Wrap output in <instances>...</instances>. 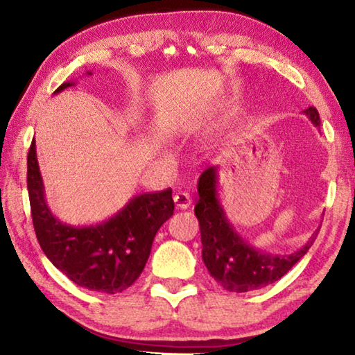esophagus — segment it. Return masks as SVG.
<instances>
[{"label":"esophagus","mask_w":355,"mask_h":355,"mask_svg":"<svg viewBox=\"0 0 355 355\" xmlns=\"http://www.w3.org/2000/svg\"><path fill=\"white\" fill-rule=\"evenodd\" d=\"M173 202H175V206H177L178 209L186 210L187 207H189V206L192 205V198H191L189 193L178 192V193L173 195Z\"/></svg>","instance_id":"34e87169"}]
</instances>
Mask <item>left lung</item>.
<instances>
[{"mask_svg":"<svg viewBox=\"0 0 355 355\" xmlns=\"http://www.w3.org/2000/svg\"><path fill=\"white\" fill-rule=\"evenodd\" d=\"M314 126H320L319 112L314 107L302 111ZM218 166H210L198 178V202L195 215L200 221L202 261L210 276L223 288L245 293L279 281L286 271L306 254L318 238L315 230L308 243L288 254H275L253 247L239 235L229 221L218 198Z\"/></svg>","mask_w":355,"mask_h":355,"instance_id":"left-lung-1","label":"left lung"}]
</instances>
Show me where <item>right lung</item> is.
Listing matches in <instances>:
<instances>
[{
  "instance_id": "obj_1",
  "label": "right lung",
  "mask_w": 355,
  "mask_h": 355,
  "mask_svg": "<svg viewBox=\"0 0 355 355\" xmlns=\"http://www.w3.org/2000/svg\"><path fill=\"white\" fill-rule=\"evenodd\" d=\"M92 74V71H87ZM74 82H64L59 94ZM27 189L37 243L50 262L79 286L122 293L140 276L158 229L173 215L171 187L135 195L108 220L71 225L51 214L36 158L35 139L27 157Z\"/></svg>"
}]
</instances>
